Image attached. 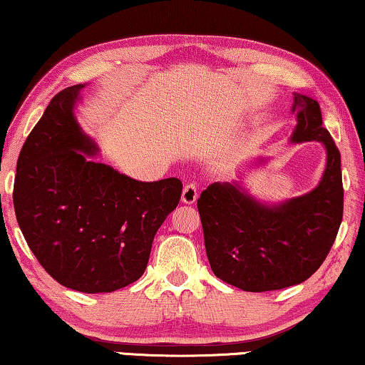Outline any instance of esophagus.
I'll return each mask as SVG.
<instances>
[{
    "mask_svg": "<svg viewBox=\"0 0 365 365\" xmlns=\"http://www.w3.org/2000/svg\"><path fill=\"white\" fill-rule=\"evenodd\" d=\"M197 198H198L197 185H195V183H187V185H185L183 192H182V201H183V203L192 205V203H195V201H197Z\"/></svg>",
    "mask_w": 365,
    "mask_h": 365,
    "instance_id": "34e87169",
    "label": "esophagus"
}]
</instances>
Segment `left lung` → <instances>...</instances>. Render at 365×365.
Returning a JSON list of instances; mask_svg holds the SVG:
<instances>
[{"mask_svg": "<svg viewBox=\"0 0 365 365\" xmlns=\"http://www.w3.org/2000/svg\"><path fill=\"white\" fill-rule=\"evenodd\" d=\"M292 143L318 140L326 168L317 188L277 205L252 198L239 183H211L198 198L205 247L213 274L244 292L298 285L324 262L344 206L341 154L323 128L317 100L295 93Z\"/></svg>", "mask_w": 365, "mask_h": 365, "instance_id": "obj_1", "label": "left lung"}]
</instances>
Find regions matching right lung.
I'll return each instance as SVG.
<instances>
[{
    "label": "right lung",
    "instance_id": "add662e5",
    "mask_svg": "<svg viewBox=\"0 0 365 365\" xmlns=\"http://www.w3.org/2000/svg\"><path fill=\"white\" fill-rule=\"evenodd\" d=\"M85 85L52 98L21 149L13 203L27 246L58 284L83 293L128 287L177 208L178 178L139 182L91 159L96 144L73 108Z\"/></svg>",
    "mask_w": 365,
    "mask_h": 365
}]
</instances>
